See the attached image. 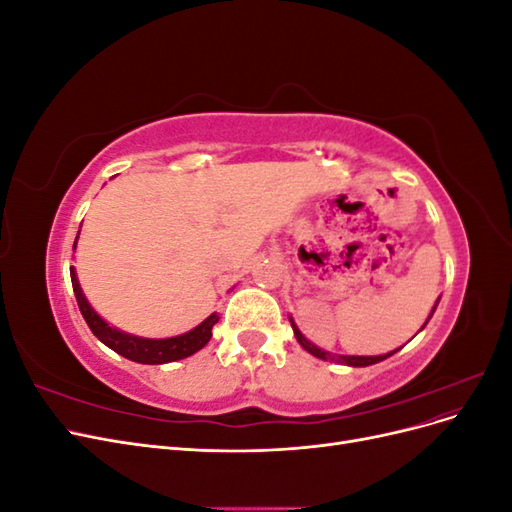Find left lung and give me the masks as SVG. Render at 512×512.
Instances as JSON below:
<instances>
[{
	"instance_id": "obj_1",
	"label": "left lung",
	"mask_w": 512,
	"mask_h": 512,
	"mask_svg": "<svg viewBox=\"0 0 512 512\" xmlns=\"http://www.w3.org/2000/svg\"><path fill=\"white\" fill-rule=\"evenodd\" d=\"M436 309V307H433ZM433 309H431V314H433ZM292 322V320H290ZM427 324V322H425ZM292 329H294V335H297V339H299V344L309 352V354H314V356H318V359H331V361H337V363H346V365H352V367H367V365H374V363H380V361H384V359H389L391 354H395V352H389V354H380V356H331V354H327L324 350H320V348H316L314 344H309L307 339L301 335V331L294 327V322H292Z\"/></svg>"
}]
</instances>
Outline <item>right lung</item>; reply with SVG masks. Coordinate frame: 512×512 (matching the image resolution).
I'll return each mask as SVG.
<instances>
[{"label":"right lung","mask_w":512,"mask_h":512,"mask_svg":"<svg viewBox=\"0 0 512 512\" xmlns=\"http://www.w3.org/2000/svg\"><path fill=\"white\" fill-rule=\"evenodd\" d=\"M70 277H72V290L76 303H79L81 314L85 318V322L89 324L91 333H94L102 344H106L111 350H115L117 354L126 356L130 361L136 363H145V365H160V363H170V361H179L190 356L194 352H198L203 348L209 339H211V329L213 324L218 322V316L211 314L205 322H200L196 329H192L190 333H183L179 337H168V339H143V337H134L128 333H121L117 329H111L108 324L89 307L87 299L83 297L81 286L76 282L74 269H70Z\"/></svg>","instance_id":"obj_1"}]
</instances>
